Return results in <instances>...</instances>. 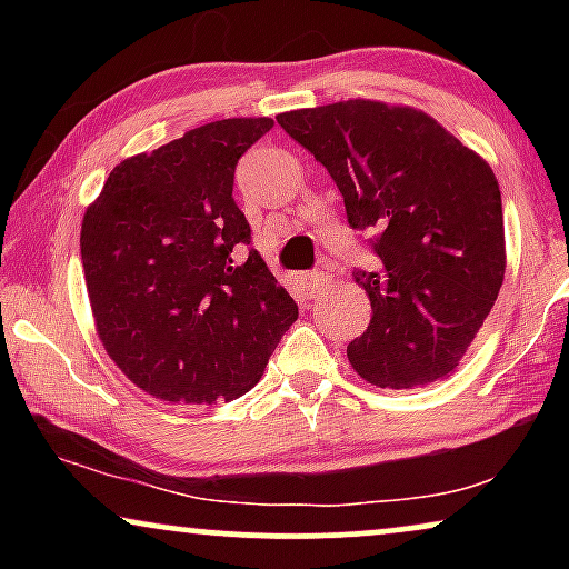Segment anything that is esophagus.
I'll list each match as a JSON object with an SVG mask.
<instances>
[{
    "instance_id": "obj_1",
    "label": "esophagus",
    "mask_w": 569,
    "mask_h": 569,
    "mask_svg": "<svg viewBox=\"0 0 569 569\" xmlns=\"http://www.w3.org/2000/svg\"><path fill=\"white\" fill-rule=\"evenodd\" d=\"M302 284L308 287L310 295L313 292H321L326 284H329V274H323V271H310V274L302 277Z\"/></svg>"
}]
</instances>
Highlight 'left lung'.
<instances>
[{"mask_svg": "<svg viewBox=\"0 0 569 569\" xmlns=\"http://www.w3.org/2000/svg\"><path fill=\"white\" fill-rule=\"evenodd\" d=\"M341 191L352 230L372 232L368 331L349 341L357 376L380 388L453 372L505 279L500 186L477 152L422 111L378 100L279 113Z\"/></svg>", "mask_w": 569, "mask_h": 569, "instance_id": "1", "label": "left lung"}]
</instances>
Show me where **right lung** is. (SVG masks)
Segmentation results:
<instances>
[{
	"instance_id": "right-lung-1",
	"label": "right lung",
	"mask_w": 569,
	"mask_h": 569,
	"mask_svg": "<svg viewBox=\"0 0 569 569\" xmlns=\"http://www.w3.org/2000/svg\"><path fill=\"white\" fill-rule=\"evenodd\" d=\"M271 127L212 121L134 154L84 212L80 251L98 337L154 399H238L298 321L232 199L238 160Z\"/></svg>"
}]
</instances>
